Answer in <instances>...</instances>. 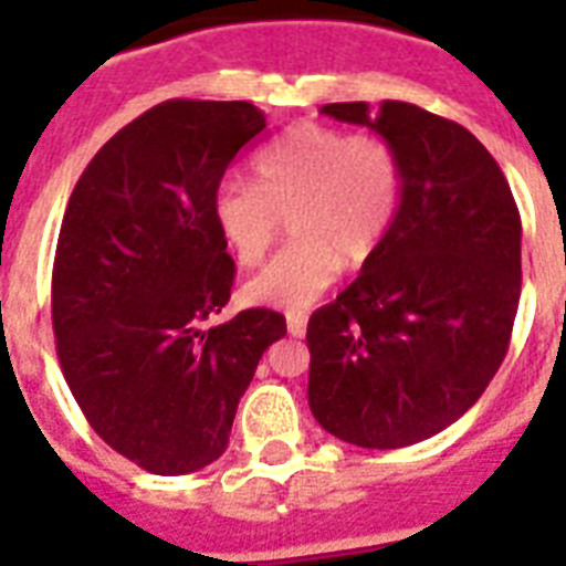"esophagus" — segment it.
Here are the masks:
<instances>
[{
	"label": "esophagus",
	"instance_id": "1",
	"mask_svg": "<svg viewBox=\"0 0 566 566\" xmlns=\"http://www.w3.org/2000/svg\"><path fill=\"white\" fill-rule=\"evenodd\" d=\"M305 328H308V314H287V332L293 337L305 335Z\"/></svg>",
	"mask_w": 566,
	"mask_h": 566
}]
</instances>
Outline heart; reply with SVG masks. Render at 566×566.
<instances>
[{
  "label": "heart",
  "mask_w": 566,
  "mask_h": 566,
  "mask_svg": "<svg viewBox=\"0 0 566 566\" xmlns=\"http://www.w3.org/2000/svg\"><path fill=\"white\" fill-rule=\"evenodd\" d=\"M402 176L394 149L370 135L302 123L255 161V185L231 179L213 193V222L238 264L255 266L291 220L293 243L247 282L252 305L311 308L344 261L367 264L394 226Z\"/></svg>",
  "instance_id": "1"
}]
</instances>
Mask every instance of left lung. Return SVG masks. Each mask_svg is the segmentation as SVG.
Masks as SVG:
<instances>
[{
    "label": "left lung",
    "mask_w": 566,
    "mask_h": 566,
    "mask_svg": "<svg viewBox=\"0 0 566 566\" xmlns=\"http://www.w3.org/2000/svg\"><path fill=\"white\" fill-rule=\"evenodd\" d=\"M394 149V226L344 293L308 319V405L364 449L420 443L464 417L509 353L520 305V211L464 126L408 105H323Z\"/></svg>",
    "instance_id": "obj_1"
}]
</instances>
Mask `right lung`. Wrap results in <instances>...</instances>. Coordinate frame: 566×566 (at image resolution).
Wrapping results in <instances>:
<instances>
[{
  "label": "right lung",
  "instance_id": "1",
  "mask_svg": "<svg viewBox=\"0 0 566 566\" xmlns=\"http://www.w3.org/2000/svg\"><path fill=\"white\" fill-rule=\"evenodd\" d=\"M266 128L252 102L170 99L119 128L66 202L52 270L57 361L93 431L155 475L226 452L282 314L226 308L234 261L213 193Z\"/></svg>",
  "mask_w": 566,
  "mask_h": 566
}]
</instances>
